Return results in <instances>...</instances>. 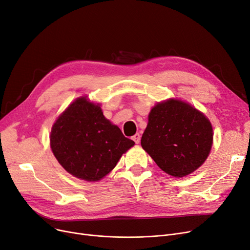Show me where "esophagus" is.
I'll list each match as a JSON object with an SVG mask.
<instances>
[{
	"label": "esophagus",
	"mask_w": 250,
	"mask_h": 250,
	"mask_svg": "<svg viewBox=\"0 0 250 250\" xmlns=\"http://www.w3.org/2000/svg\"><path fill=\"white\" fill-rule=\"evenodd\" d=\"M132 139H133V141H134L136 144H139L140 141H141V136H140V134H136L135 136L132 137Z\"/></svg>",
	"instance_id": "1"
}]
</instances>
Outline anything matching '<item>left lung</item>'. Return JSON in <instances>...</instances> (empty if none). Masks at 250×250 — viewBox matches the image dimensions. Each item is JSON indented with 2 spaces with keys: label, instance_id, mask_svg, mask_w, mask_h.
I'll list each match as a JSON object with an SVG mask.
<instances>
[{
  "label": "left lung",
  "instance_id": "8db88e82",
  "mask_svg": "<svg viewBox=\"0 0 250 250\" xmlns=\"http://www.w3.org/2000/svg\"><path fill=\"white\" fill-rule=\"evenodd\" d=\"M213 143L208 118L191 105L170 99L149 114L141 145L163 171L174 177L188 175L207 159Z\"/></svg>",
  "mask_w": 250,
  "mask_h": 250
}]
</instances>
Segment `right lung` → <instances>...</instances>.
I'll list each match as a JSON object with an SVG mask.
<instances>
[{
	"instance_id": "right-lung-1",
	"label": "right lung",
	"mask_w": 250,
	"mask_h": 250,
	"mask_svg": "<svg viewBox=\"0 0 250 250\" xmlns=\"http://www.w3.org/2000/svg\"><path fill=\"white\" fill-rule=\"evenodd\" d=\"M135 142L104 117L99 105L81 97L58 118L50 147L59 163L72 175L97 181L115 167Z\"/></svg>"
}]
</instances>
